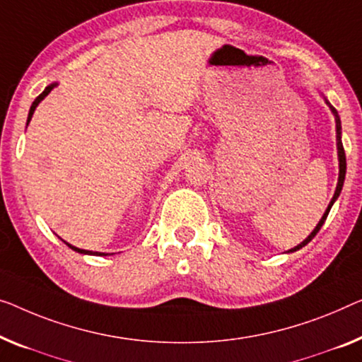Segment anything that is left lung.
<instances>
[{"mask_svg": "<svg viewBox=\"0 0 362 362\" xmlns=\"http://www.w3.org/2000/svg\"><path fill=\"white\" fill-rule=\"evenodd\" d=\"M325 102H327V105L330 107V110H332L333 115H335V122H337V148H338V163H339V174H338V183H337V190H335V195H333V198H332L330 204H328V208L325 209V213H323L322 219L319 221V224L315 226V229L312 230L310 235L307 237L305 240H302L298 247H294V249H291V250H288V252H296V250L302 249V247L309 244V242H310L312 239H314V237L317 235V233H319V230H320V228H322V226H323V223H325V219H327L328 213H330V209H332V206H333V203L337 202V198L339 197V193H341L343 182H344V175H346V156H344V149H343V143H341V120H339V115H338V112H337L335 107L330 105V102H328L327 99H325Z\"/></svg>", "mask_w": 362, "mask_h": 362, "instance_id": "obj_1", "label": "left lung"}]
</instances>
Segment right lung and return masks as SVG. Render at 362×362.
<instances>
[{
  "mask_svg": "<svg viewBox=\"0 0 362 362\" xmlns=\"http://www.w3.org/2000/svg\"><path fill=\"white\" fill-rule=\"evenodd\" d=\"M58 86V83H53V84H50V86H47L45 88V90H43V93L37 97V99L32 102V105H30V110H29V117H27V125H29V122H30V118H32V115H34V112H35V109H37V105L40 104V102L45 99V97L50 94V90L53 89V88H57ZM66 245L69 247V249H73L74 252H78V253H86V255H107V253H102V252H90V250H83V249H78V247H74V245H69L68 242H66Z\"/></svg>",
  "mask_w": 362,
  "mask_h": 362,
  "instance_id": "add662e5",
  "label": "right lung"
}]
</instances>
